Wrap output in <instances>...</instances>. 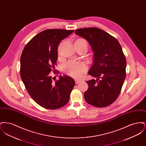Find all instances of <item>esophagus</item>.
<instances>
[{
    "mask_svg": "<svg viewBox=\"0 0 146 146\" xmlns=\"http://www.w3.org/2000/svg\"><path fill=\"white\" fill-rule=\"evenodd\" d=\"M75 82H76V84L79 83H80V82H82V80H80V79H75Z\"/></svg>",
    "mask_w": 146,
    "mask_h": 146,
    "instance_id": "obj_1",
    "label": "esophagus"
}]
</instances>
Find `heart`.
Instances as JSON below:
<instances>
[{"instance_id": "1", "label": "heart", "mask_w": 146, "mask_h": 146, "mask_svg": "<svg viewBox=\"0 0 146 146\" xmlns=\"http://www.w3.org/2000/svg\"><path fill=\"white\" fill-rule=\"evenodd\" d=\"M86 70L87 67L85 63L76 61H70L66 63L63 66L64 72L68 75L74 78L80 77Z\"/></svg>"}]
</instances>
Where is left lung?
Masks as SVG:
<instances>
[{
  "mask_svg": "<svg viewBox=\"0 0 146 146\" xmlns=\"http://www.w3.org/2000/svg\"><path fill=\"white\" fill-rule=\"evenodd\" d=\"M75 33L89 42L94 52L88 74L96 80L86 82L89 88L84 98L96 107L108 106L117 98L126 77V61L121 46L116 38L99 28H80Z\"/></svg>",
  "mask_w": 146,
  "mask_h": 146,
  "instance_id": "8db88e82",
  "label": "left lung"
}]
</instances>
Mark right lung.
I'll return each mask as SVG.
<instances>
[{
    "instance_id": "1",
    "label": "right lung",
    "mask_w": 146,
    "mask_h": 146,
    "mask_svg": "<svg viewBox=\"0 0 146 146\" xmlns=\"http://www.w3.org/2000/svg\"><path fill=\"white\" fill-rule=\"evenodd\" d=\"M73 32L58 29L43 31L28 42L22 51V80L31 97L43 108L56 110L69 101L74 80L66 75H60L59 80L54 82L55 76L50 73L55 68L58 45Z\"/></svg>"
}]
</instances>
